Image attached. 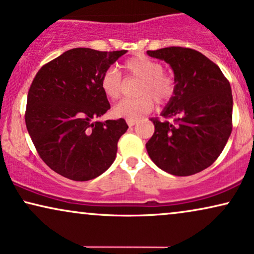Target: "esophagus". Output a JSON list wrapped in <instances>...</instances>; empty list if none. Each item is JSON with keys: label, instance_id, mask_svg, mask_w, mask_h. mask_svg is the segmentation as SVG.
<instances>
[{"label": "esophagus", "instance_id": "esophagus-1", "mask_svg": "<svg viewBox=\"0 0 254 254\" xmlns=\"http://www.w3.org/2000/svg\"><path fill=\"white\" fill-rule=\"evenodd\" d=\"M126 121H127V125H128V126H129V127H133L134 125H136V124H137V120H130V119H127Z\"/></svg>", "mask_w": 254, "mask_h": 254}]
</instances>
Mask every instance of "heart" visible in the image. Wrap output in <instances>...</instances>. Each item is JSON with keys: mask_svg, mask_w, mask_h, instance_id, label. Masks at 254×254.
<instances>
[{"mask_svg": "<svg viewBox=\"0 0 254 254\" xmlns=\"http://www.w3.org/2000/svg\"><path fill=\"white\" fill-rule=\"evenodd\" d=\"M125 68L130 77L141 79L136 93L141 95L134 99H124L113 108L117 118L139 120L153 111L154 99L157 103H167L174 94V79L163 71L160 62L147 56H136L125 62ZM100 87L111 100H117L124 92L125 81L117 68L111 67L104 72L100 79Z\"/></svg>", "mask_w": 254, "mask_h": 254, "instance_id": "b5f03b06", "label": "heart"}]
</instances>
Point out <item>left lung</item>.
Returning a JSON list of instances; mask_svg holds the SVG:
<instances>
[{
  "label": "left lung",
  "mask_w": 254,
  "mask_h": 254,
  "mask_svg": "<svg viewBox=\"0 0 254 254\" xmlns=\"http://www.w3.org/2000/svg\"><path fill=\"white\" fill-rule=\"evenodd\" d=\"M147 55L169 64L175 84L161 113L175 124L151 120L155 131L146 143L148 155L171 175H193L211 166L228 142L231 86L215 63L192 49L170 47Z\"/></svg>",
  "instance_id": "1"
}]
</instances>
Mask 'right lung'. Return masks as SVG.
Here are the masks:
<instances>
[{
    "label": "right lung",
    "instance_id": "1",
    "mask_svg": "<svg viewBox=\"0 0 254 254\" xmlns=\"http://www.w3.org/2000/svg\"><path fill=\"white\" fill-rule=\"evenodd\" d=\"M126 52L71 49L36 74L26 100V129L41 159L59 175L90 181L114 162L126 121L95 119L111 108L100 79Z\"/></svg>",
    "mask_w": 254,
    "mask_h": 254
}]
</instances>
